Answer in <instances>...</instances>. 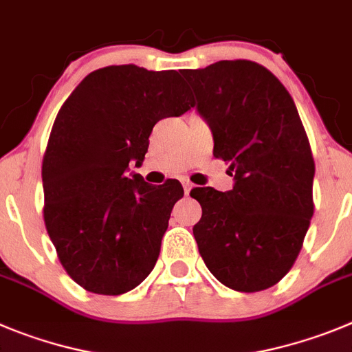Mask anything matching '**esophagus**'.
Masks as SVG:
<instances>
[{
	"instance_id": "34e87169",
	"label": "esophagus",
	"mask_w": 352,
	"mask_h": 352,
	"mask_svg": "<svg viewBox=\"0 0 352 352\" xmlns=\"http://www.w3.org/2000/svg\"><path fill=\"white\" fill-rule=\"evenodd\" d=\"M183 188H185V193H186V195H188V193H190V190L193 188V185H192V183H190V182H186V179H185V182H183Z\"/></svg>"
}]
</instances>
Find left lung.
Here are the masks:
<instances>
[{"mask_svg": "<svg viewBox=\"0 0 352 352\" xmlns=\"http://www.w3.org/2000/svg\"><path fill=\"white\" fill-rule=\"evenodd\" d=\"M183 76L228 164L234 188L190 192L202 208L193 235L206 267L235 292H262L288 274L314 214V159L292 96L253 60H220Z\"/></svg>", "mask_w": 352, "mask_h": 352, "instance_id": "1", "label": "left lung"}]
</instances>
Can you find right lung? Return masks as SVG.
Wrapping results in <instances>:
<instances>
[{
  "instance_id": "1",
  "label": "right lung",
  "mask_w": 352,
  "mask_h": 352,
  "mask_svg": "<svg viewBox=\"0 0 352 352\" xmlns=\"http://www.w3.org/2000/svg\"><path fill=\"white\" fill-rule=\"evenodd\" d=\"M195 102L178 71L134 64L92 71L57 113L43 155V218L75 283L122 295L146 279L160 253L179 182L148 185L141 166L159 120Z\"/></svg>"
}]
</instances>
